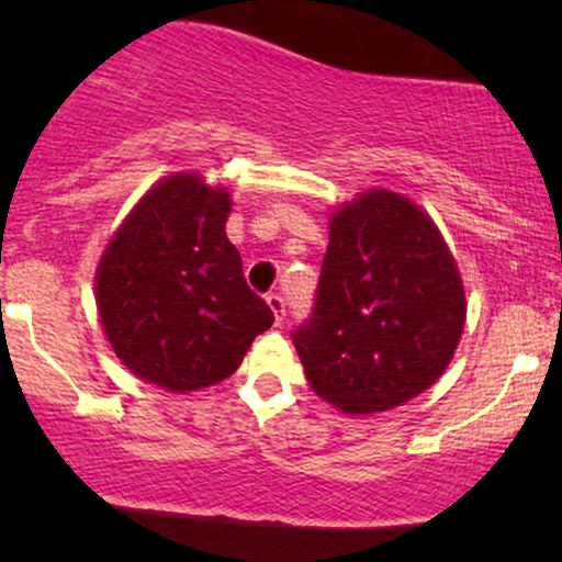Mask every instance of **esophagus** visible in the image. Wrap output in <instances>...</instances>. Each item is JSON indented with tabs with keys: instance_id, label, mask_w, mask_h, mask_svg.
Wrapping results in <instances>:
<instances>
[{
	"instance_id": "34e87169",
	"label": "esophagus",
	"mask_w": 562,
	"mask_h": 562,
	"mask_svg": "<svg viewBox=\"0 0 562 562\" xmlns=\"http://www.w3.org/2000/svg\"><path fill=\"white\" fill-rule=\"evenodd\" d=\"M267 303H269V308H272V312H274L277 325H280V322L285 319V299H282L280 293H269L267 295Z\"/></svg>"
}]
</instances>
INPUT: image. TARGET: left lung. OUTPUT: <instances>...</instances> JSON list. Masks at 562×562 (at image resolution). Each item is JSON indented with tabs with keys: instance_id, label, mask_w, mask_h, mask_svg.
I'll return each instance as SVG.
<instances>
[{
	"instance_id": "obj_1",
	"label": "left lung",
	"mask_w": 562,
	"mask_h": 562,
	"mask_svg": "<svg viewBox=\"0 0 562 562\" xmlns=\"http://www.w3.org/2000/svg\"><path fill=\"white\" fill-rule=\"evenodd\" d=\"M465 327V290L436 224L372 190L330 222L317 299L293 330L317 396L348 415L409 402L447 370Z\"/></svg>"
}]
</instances>
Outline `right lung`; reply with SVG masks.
Wrapping results in <instances>:
<instances>
[{
  "label": "right lung",
  "mask_w": 562,
  "mask_h": 562,
  "mask_svg": "<svg viewBox=\"0 0 562 562\" xmlns=\"http://www.w3.org/2000/svg\"><path fill=\"white\" fill-rule=\"evenodd\" d=\"M229 195L195 173L153 187L97 269V308L113 351L166 391L229 378L274 322L227 240Z\"/></svg>",
  "instance_id": "obj_1"
}]
</instances>
